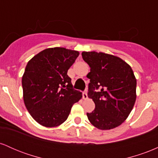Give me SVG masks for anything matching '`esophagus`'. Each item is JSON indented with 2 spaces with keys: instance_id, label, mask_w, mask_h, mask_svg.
Wrapping results in <instances>:
<instances>
[{
  "instance_id": "1",
  "label": "esophagus",
  "mask_w": 158,
  "mask_h": 158,
  "mask_svg": "<svg viewBox=\"0 0 158 158\" xmlns=\"http://www.w3.org/2000/svg\"><path fill=\"white\" fill-rule=\"evenodd\" d=\"M82 98L84 99H88V94H87V93H86V91H84L82 93Z\"/></svg>"
}]
</instances>
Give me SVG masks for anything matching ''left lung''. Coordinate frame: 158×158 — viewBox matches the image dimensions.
<instances>
[{
	"instance_id": "obj_1",
	"label": "left lung",
	"mask_w": 158,
	"mask_h": 158,
	"mask_svg": "<svg viewBox=\"0 0 158 158\" xmlns=\"http://www.w3.org/2000/svg\"><path fill=\"white\" fill-rule=\"evenodd\" d=\"M90 68L88 97L95 109L87 116L99 129L119 126L131 113L136 100V80L131 67L120 58L104 52H82Z\"/></svg>"
}]
</instances>
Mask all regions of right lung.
Masks as SVG:
<instances>
[{"label": "right lung", "mask_w": 158, "mask_h": 158, "mask_svg": "<svg viewBox=\"0 0 158 158\" xmlns=\"http://www.w3.org/2000/svg\"><path fill=\"white\" fill-rule=\"evenodd\" d=\"M79 55L78 51L63 48H48L27 63L22 77L23 101L41 126L55 127L64 123L73 105L82 97L68 75Z\"/></svg>", "instance_id": "1"}]
</instances>
